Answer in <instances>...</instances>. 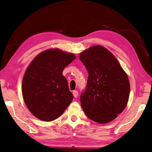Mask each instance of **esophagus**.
Segmentation results:
<instances>
[{
	"label": "esophagus",
	"instance_id": "obj_1",
	"mask_svg": "<svg viewBox=\"0 0 152 152\" xmlns=\"http://www.w3.org/2000/svg\"><path fill=\"white\" fill-rule=\"evenodd\" d=\"M73 95H74V96L75 97V98H76L77 96H78V91H73Z\"/></svg>",
	"mask_w": 152,
	"mask_h": 152
}]
</instances>
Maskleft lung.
<instances>
[{"label": "left lung", "instance_id": "1", "mask_svg": "<svg viewBox=\"0 0 152 152\" xmlns=\"http://www.w3.org/2000/svg\"><path fill=\"white\" fill-rule=\"evenodd\" d=\"M79 58L88 72L80 95L82 109L95 122L112 121L127 106L130 92L127 74L113 53L101 45L84 50Z\"/></svg>", "mask_w": 152, "mask_h": 152}]
</instances>
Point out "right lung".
I'll list each match as a JSON object with an SVG mask.
<instances>
[{
    "instance_id": "right-lung-1",
    "label": "right lung",
    "mask_w": 152,
    "mask_h": 152,
    "mask_svg": "<svg viewBox=\"0 0 152 152\" xmlns=\"http://www.w3.org/2000/svg\"><path fill=\"white\" fill-rule=\"evenodd\" d=\"M76 56L59 49L40 53L27 68L22 82V94L29 111L43 121L60 117L74 96L62 72Z\"/></svg>"
}]
</instances>
